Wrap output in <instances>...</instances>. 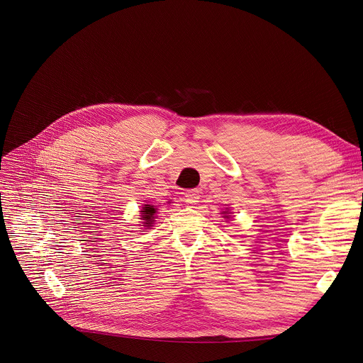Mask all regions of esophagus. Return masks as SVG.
Masks as SVG:
<instances>
[{
	"label": "esophagus",
	"mask_w": 363,
	"mask_h": 363,
	"mask_svg": "<svg viewBox=\"0 0 363 363\" xmlns=\"http://www.w3.org/2000/svg\"><path fill=\"white\" fill-rule=\"evenodd\" d=\"M199 196H201V195H199V191H198V189H189V191H186V192H185L184 199H185V202H186V203L194 205V203H196V202H198Z\"/></svg>",
	"instance_id": "34e87169"
}]
</instances>
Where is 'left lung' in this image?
Listing matches in <instances>:
<instances>
[{
  "label": "left lung",
  "instance_id": "obj_1",
  "mask_svg": "<svg viewBox=\"0 0 363 363\" xmlns=\"http://www.w3.org/2000/svg\"><path fill=\"white\" fill-rule=\"evenodd\" d=\"M227 218H228V217H227Z\"/></svg>",
  "mask_w": 363,
  "mask_h": 363
}]
</instances>
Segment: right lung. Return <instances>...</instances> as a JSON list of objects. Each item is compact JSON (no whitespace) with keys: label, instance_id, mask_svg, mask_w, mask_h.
Wrapping results in <instances>:
<instances>
[{"label":"right lung","instance_id":"right-lung-1","mask_svg":"<svg viewBox=\"0 0 363 363\" xmlns=\"http://www.w3.org/2000/svg\"><path fill=\"white\" fill-rule=\"evenodd\" d=\"M155 213H157V208H153V205L150 203H146L145 206H142V211H140V217L143 220V224L145 227H150V224L153 223V216Z\"/></svg>","mask_w":363,"mask_h":363}]
</instances>
